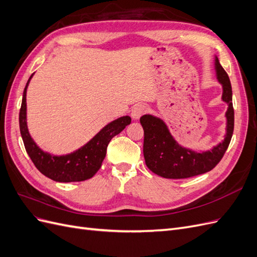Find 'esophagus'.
I'll use <instances>...</instances> for the list:
<instances>
[{
	"label": "esophagus",
	"instance_id": "esophagus-1",
	"mask_svg": "<svg viewBox=\"0 0 257 257\" xmlns=\"http://www.w3.org/2000/svg\"><path fill=\"white\" fill-rule=\"evenodd\" d=\"M146 106L143 105V104H137L133 107V109H132V112H131V115L132 118H133L134 120H138L141 116L146 112Z\"/></svg>",
	"mask_w": 257,
	"mask_h": 257
}]
</instances>
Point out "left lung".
Masks as SVG:
<instances>
[{
    "label": "left lung",
    "mask_w": 257,
    "mask_h": 257,
    "mask_svg": "<svg viewBox=\"0 0 257 257\" xmlns=\"http://www.w3.org/2000/svg\"><path fill=\"white\" fill-rule=\"evenodd\" d=\"M216 79L222 85V100L227 104L225 112L226 133L224 139L212 149L195 151L182 147L170 134L167 124L159 116L144 114L141 123L144 128V157L152 173L167 179H184L210 172L221 161L234 132L232 91L228 75L214 56Z\"/></svg>",
    "instance_id": "1"
}]
</instances>
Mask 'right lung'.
I'll list each match as a JSON object with an SVG mask.
<instances>
[{
	"instance_id": "obj_1",
	"label": "right lung",
	"mask_w": 257,
	"mask_h": 257,
	"mask_svg": "<svg viewBox=\"0 0 257 257\" xmlns=\"http://www.w3.org/2000/svg\"><path fill=\"white\" fill-rule=\"evenodd\" d=\"M34 74L29 78L22 95V103L19 113V126L23 144L30 159L34 163L35 167L40 172L57 182H79L88 180L94 176L102 166L106 157L107 146L111 138L120 134L131 123L132 119L128 115L120 116L109 122L98 133L93 136L90 141L71 153L54 155L46 152L36 145L31 137L27 122V89L30 80Z\"/></svg>"
}]
</instances>
